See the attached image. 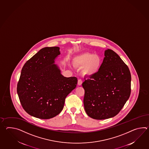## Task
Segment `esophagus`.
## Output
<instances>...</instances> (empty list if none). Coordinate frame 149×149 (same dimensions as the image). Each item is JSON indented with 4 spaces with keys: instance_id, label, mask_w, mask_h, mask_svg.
I'll return each instance as SVG.
<instances>
[{
    "instance_id": "esophagus-1",
    "label": "esophagus",
    "mask_w": 149,
    "mask_h": 149,
    "mask_svg": "<svg viewBox=\"0 0 149 149\" xmlns=\"http://www.w3.org/2000/svg\"><path fill=\"white\" fill-rule=\"evenodd\" d=\"M82 84V79H79L78 81H77V84H78L79 86H81Z\"/></svg>"
}]
</instances>
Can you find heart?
<instances>
[{"instance_id":"b5f03b06","label":"heart","mask_w":149,"mask_h":149,"mask_svg":"<svg viewBox=\"0 0 149 149\" xmlns=\"http://www.w3.org/2000/svg\"><path fill=\"white\" fill-rule=\"evenodd\" d=\"M74 63L76 66H84V74L88 76H93L99 71L102 59L100 56L92 53H83L74 58Z\"/></svg>"}]
</instances>
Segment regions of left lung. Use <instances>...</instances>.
<instances>
[{"instance_id": "obj_1", "label": "left lung", "mask_w": 149, "mask_h": 149, "mask_svg": "<svg viewBox=\"0 0 149 149\" xmlns=\"http://www.w3.org/2000/svg\"><path fill=\"white\" fill-rule=\"evenodd\" d=\"M104 56L99 71L82 83L84 109L88 116L96 120L117 115L131 92V75L128 66L113 50H105Z\"/></svg>"}]
</instances>
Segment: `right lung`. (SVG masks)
Listing matches in <instances>:
<instances>
[{
	"instance_id": "obj_1",
	"label": "right lung",
	"mask_w": 149,
	"mask_h": 149,
	"mask_svg": "<svg viewBox=\"0 0 149 149\" xmlns=\"http://www.w3.org/2000/svg\"><path fill=\"white\" fill-rule=\"evenodd\" d=\"M59 50L58 46L42 49L21 70L17 93L23 109L37 118L51 119L59 114L66 97L76 88L77 78L64 77L54 63Z\"/></svg>"
}]
</instances>
